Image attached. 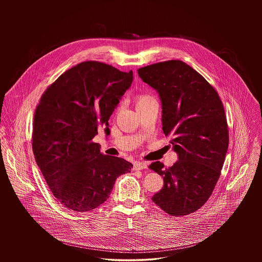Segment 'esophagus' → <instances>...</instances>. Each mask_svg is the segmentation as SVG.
Masks as SVG:
<instances>
[{
	"label": "esophagus",
	"mask_w": 262,
	"mask_h": 262,
	"mask_svg": "<svg viewBox=\"0 0 262 262\" xmlns=\"http://www.w3.org/2000/svg\"><path fill=\"white\" fill-rule=\"evenodd\" d=\"M147 168V164L143 162H137L135 163L134 165V170L136 171H139V170H143V169H146Z\"/></svg>",
	"instance_id": "esophagus-1"
}]
</instances>
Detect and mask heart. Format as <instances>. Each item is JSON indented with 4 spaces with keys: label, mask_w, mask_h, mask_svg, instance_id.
<instances>
[{
    "label": "heart",
    "mask_w": 262,
    "mask_h": 262,
    "mask_svg": "<svg viewBox=\"0 0 262 262\" xmlns=\"http://www.w3.org/2000/svg\"><path fill=\"white\" fill-rule=\"evenodd\" d=\"M151 100L153 99H152L151 97H149V96H147V95H138L137 97V99H136V102H137V107H139V106H142V105L148 103Z\"/></svg>",
    "instance_id": "1"
}]
</instances>
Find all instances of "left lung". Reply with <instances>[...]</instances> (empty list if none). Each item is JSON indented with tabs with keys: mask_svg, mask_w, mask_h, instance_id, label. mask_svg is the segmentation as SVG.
Wrapping results in <instances>:
<instances>
[{
	"mask_svg": "<svg viewBox=\"0 0 262 262\" xmlns=\"http://www.w3.org/2000/svg\"><path fill=\"white\" fill-rule=\"evenodd\" d=\"M137 72L159 95L163 133L178 154L170 168L159 161L150 164L164 179L152 200L170 215H187L210 198L221 174L229 144L222 101L202 75L182 61L157 62Z\"/></svg>",
	"mask_w": 262,
	"mask_h": 262,
	"instance_id": "left-lung-1",
	"label": "left lung"
}]
</instances>
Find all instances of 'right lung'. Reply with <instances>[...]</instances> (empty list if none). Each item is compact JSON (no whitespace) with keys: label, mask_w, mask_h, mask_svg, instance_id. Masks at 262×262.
<instances>
[{"label":"right lung","mask_w":262,"mask_h":262,"mask_svg":"<svg viewBox=\"0 0 262 262\" xmlns=\"http://www.w3.org/2000/svg\"><path fill=\"white\" fill-rule=\"evenodd\" d=\"M133 72L88 61L52 83L38 104L32 135L34 157L51 191L68 209L88 212L109 199L115 182L132 163L104 155L92 141L130 88Z\"/></svg>","instance_id":"obj_1"}]
</instances>
